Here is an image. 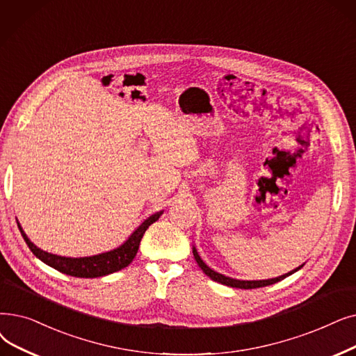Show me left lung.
I'll return each mask as SVG.
<instances>
[{"label": "left lung", "mask_w": 356, "mask_h": 356, "mask_svg": "<svg viewBox=\"0 0 356 356\" xmlns=\"http://www.w3.org/2000/svg\"><path fill=\"white\" fill-rule=\"evenodd\" d=\"M193 256H195V260H196V264L199 265V268L202 269L204 273H205L207 276H209L212 281L220 282V284L227 285V286H231V288H240V289H253V288H261V286H268V285L276 284V282L282 281L284 277L292 275L293 272H297V270H300V269L302 268V265H301L300 268L293 269V270H291V272H288V273H285V275H282V276L272 277V280H265V281H240V280H233V277H228V276H225V275H222V273L215 272V270H212L209 266H207L205 261H204L202 259H200V256L197 254L195 247H193Z\"/></svg>", "instance_id": "left-lung-1"}]
</instances>
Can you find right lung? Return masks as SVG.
Masks as SVG:
<instances>
[{"instance_id": "add662e5", "label": "right lung", "mask_w": 356, "mask_h": 356, "mask_svg": "<svg viewBox=\"0 0 356 356\" xmlns=\"http://www.w3.org/2000/svg\"><path fill=\"white\" fill-rule=\"evenodd\" d=\"M161 215H163V211L148 216V218L129 236V238L122 245H119L118 249L106 252V253H100L96 256H88V257H64V256H56V254H52L48 252H43L29 240L20 222H17V225H19V229H20V233H22L26 244L29 245V249L32 250V253L38 259H40L43 264H46L48 266H51L59 272H63L65 275H70V276L99 277V276L109 275V273H113L123 268H127L134 260V257L136 256V252H138V249H140L141 238L145 234L147 228L152 222H156Z\"/></svg>"}]
</instances>
